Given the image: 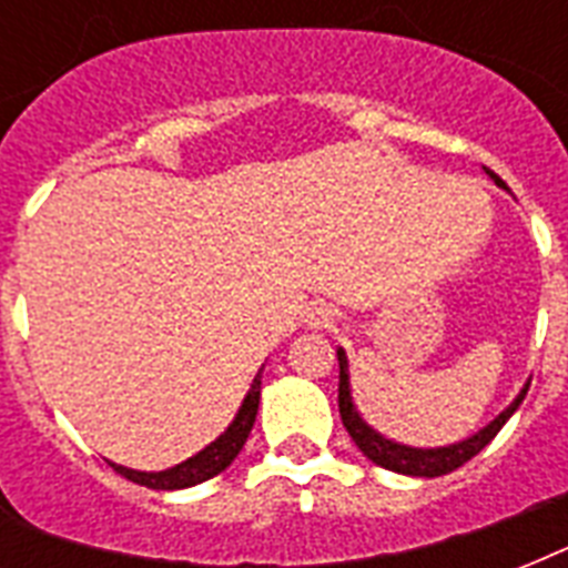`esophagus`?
<instances>
[{"label": "esophagus", "mask_w": 568, "mask_h": 568, "mask_svg": "<svg viewBox=\"0 0 568 568\" xmlns=\"http://www.w3.org/2000/svg\"><path fill=\"white\" fill-rule=\"evenodd\" d=\"M315 324H321V327H327V324H333V318H329V315H324V312H321V318H315Z\"/></svg>", "instance_id": "esophagus-1"}]
</instances>
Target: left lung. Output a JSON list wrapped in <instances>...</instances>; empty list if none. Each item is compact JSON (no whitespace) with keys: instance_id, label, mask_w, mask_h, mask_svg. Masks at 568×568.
<instances>
[{"instance_id":"left-lung-1","label":"left lung","mask_w":568,"mask_h":568,"mask_svg":"<svg viewBox=\"0 0 568 568\" xmlns=\"http://www.w3.org/2000/svg\"><path fill=\"white\" fill-rule=\"evenodd\" d=\"M486 173H489V180H493L498 189H507V185L501 182V176H495L493 171H486ZM336 356H338V413H342V424H345L347 433H351V439L356 442V448L363 450L374 466L388 468V471H397V475H409V477H442V475H448V471H454V468L463 466V463H468L475 454H480V450H484L495 436H498V430L507 424V418L519 409V404L525 400L530 386V383H525V388L516 395V400H513V404L498 415V418H493L486 427H480L475 436H468V439L463 442H454V445H442V448H413V445H400V442L383 436V433L374 430L372 424L365 422L363 415H359V409H356L354 404V395H351V374H347L345 351L338 347Z\"/></svg>"}]
</instances>
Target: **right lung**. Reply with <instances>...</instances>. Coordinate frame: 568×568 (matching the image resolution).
Returning a JSON list of instances; mask_svg holds the SVG:
<instances>
[{
	"label": "right lung",
	"instance_id": "1",
	"mask_svg": "<svg viewBox=\"0 0 568 568\" xmlns=\"http://www.w3.org/2000/svg\"><path fill=\"white\" fill-rule=\"evenodd\" d=\"M262 368H265V365H262ZM262 368H258V374L253 377V383H250V392L247 397L241 400L235 422H232L212 445H205L200 454L189 457L185 463H180V466L164 468V471H138V468L118 466V463H111V468H114L118 475L126 477V480H132V484H141L146 486V489H159V493L189 489V486L203 484V480H212L214 475H221L223 468H230L232 459L239 457L250 430H253V422H256L258 413V395H262Z\"/></svg>",
	"mask_w": 568,
	"mask_h": 568
}]
</instances>
